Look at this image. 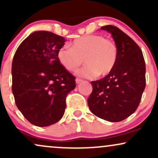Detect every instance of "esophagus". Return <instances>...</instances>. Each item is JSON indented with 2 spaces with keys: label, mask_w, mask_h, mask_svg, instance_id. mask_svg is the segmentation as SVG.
<instances>
[{
  "label": "esophagus",
  "mask_w": 158,
  "mask_h": 158,
  "mask_svg": "<svg viewBox=\"0 0 158 158\" xmlns=\"http://www.w3.org/2000/svg\"><path fill=\"white\" fill-rule=\"evenodd\" d=\"M82 81H83L82 79H76V82H77V84H79V83H81Z\"/></svg>",
  "instance_id": "1"
}]
</instances>
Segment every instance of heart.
Returning <instances> with one entry per match:
<instances>
[{
  "label": "heart",
  "mask_w": 158,
  "mask_h": 158,
  "mask_svg": "<svg viewBox=\"0 0 158 158\" xmlns=\"http://www.w3.org/2000/svg\"><path fill=\"white\" fill-rule=\"evenodd\" d=\"M57 58L61 66L71 72L77 71L84 59L87 65L78 72L79 77H104L115 68L118 48L114 41L102 35H88L74 39L70 48L59 49Z\"/></svg>",
  "instance_id": "obj_1"
}]
</instances>
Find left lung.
Returning <instances> with one entry per match:
<instances>
[{
	"label": "left lung",
	"instance_id": "8db88e82",
	"mask_svg": "<svg viewBox=\"0 0 158 158\" xmlns=\"http://www.w3.org/2000/svg\"><path fill=\"white\" fill-rule=\"evenodd\" d=\"M101 29L113 36L118 59L112 72L91 81L93 90L88 99L90 111L109 122H119L137 110L146 87V64L142 50L127 34L113 25Z\"/></svg>",
	"mask_w": 158,
	"mask_h": 158
}]
</instances>
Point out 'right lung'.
<instances>
[{
	"instance_id": "1",
	"label": "right lung",
	"mask_w": 158,
	"mask_h": 158,
	"mask_svg": "<svg viewBox=\"0 0 158 158\" xmlns=\"http://www.w3.org/2000/svg\"><path fill=\"white\" fill-rule=\"evenodd\" d=\"M64 41L53 32L36 31L23 40L14 55L12 90L16 106L36 126L60 120L67 96L76 87L75 77L57 58Z\"/></svg>"
}]
</instances>
